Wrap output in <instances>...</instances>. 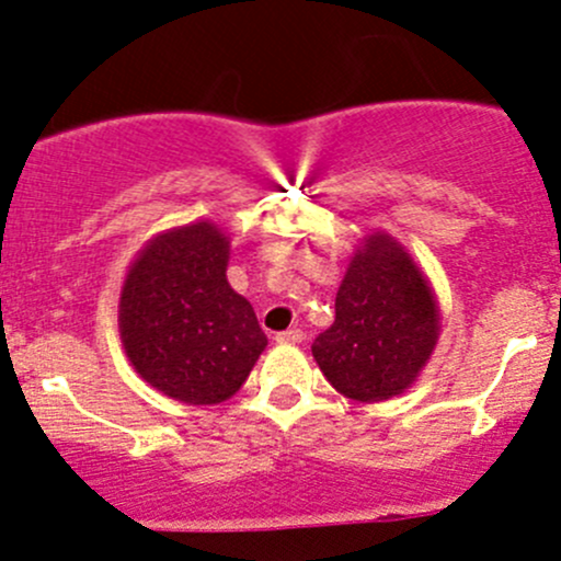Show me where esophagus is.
I'll return each mask as SVG.
<instances>
[{"instance_id": "1", "label": "esophagus", "mask_w": 561, "mask_h": 561, "mask_svg": "<svg viewBox=\"0 0 561 561\" xmlns=\"http://www.w3.org/2000/svg\"><path fill=\"white\" fill-rule=\"evenodd\" d=\"M276 342H279V344H298V342H304V331H301V328H287V331L276 333Z\"/></svg>"}]
</instances>
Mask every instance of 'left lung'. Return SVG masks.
Masks as SVG:
<instances>
[{
	"instance_id": "left-lung-1",
	"label": "left lung",
	"mask_w": 561,
	"mask_h": 561,
	"mask_svg": "<svg viewBox=\"0 0 561 561\" xmlns=\"http://www.w3.org/2000/svg\"><path fill=\"white\" fill-rule=\"evenodd\" d=\"M439 339V307L404 247L375 233L355 252L336 293V320L312 355L339 393L386 401L415 382Z\"/></svg>"
}]
</instances>
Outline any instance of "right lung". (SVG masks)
<instances>
[{
    "label": "right lung",
    "mask_w": 561,
    "mask_h": 561,
    "mask_svg": "<svg viewBox=\"0 0 561 561\" xmlns=\"http://www.w3.org/2000/svg\"><path fill=\"white\" fill-rule=\"evenodd\" d=\"M230 241L214 222L154 236L118 298L124 353L151 388L184 404H219L265 350L252 304L228 285Z\"/></svg>",
    "instance_id": "add662e5"
}]
</instances>
